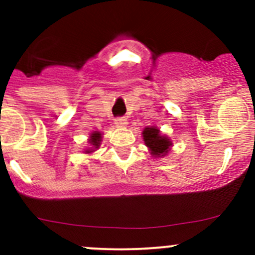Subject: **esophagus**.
I'll return each mask as SVG.
<instances>
[{"label": "esophagus", "instance_id": "obj_1", "mask_svg": "<svg viewBox=\"0 0 255 255\" xmlns=\"http://www.w3.org/2000/svg\"><path fill=\"white\" fill-rule=\"evenodd\" d=\"M115 125H116V127L123 128V127H126V126H127V120H126L125 117L116 118V120H115Z\"/></svg>", "mask_w": 255, "mask_h": 255}]
</instances>
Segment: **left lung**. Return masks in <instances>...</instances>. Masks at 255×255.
<instances>
[{"label":"left lung","instance_id":"left-lung-1","mask_svg":"<svg viewBox=\"0 0 255 255\" xmlns=\"http://www.w3.org/2000/svg\"><path fill=\"white\" fill-rule=\"evenodd\" d=\"M143 139L145 145L150 150L151 155L164 156L169 153L170 148L173 146V143L166 135H163L160 130L156 127H146L143 130Z\"/></svg>","mask_w":255,"mask_h":255}]
</instances>
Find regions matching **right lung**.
<instances>
[{"instance_id": "obj_1", "label": "right lung", "mask_w": 255, "mask_h": 255, "mask_svg": "<svg viewBox=\"0 0 255 255\" xmlns=\"http://www.w3.org/2000/svg\"><path fill=\"white\" fill-rule=\"evenodd\" d=\"M101 139H102V134L100 132H96L95 130L94 133H91V135H90V139H89V143L91 144L92 146H90L89 149H86V153H92V151H95V149H99L100 148V144H101Z\"/></svg>"}]
</instances>
